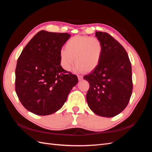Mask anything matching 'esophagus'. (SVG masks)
I'll return each instance as SVG.
<instances>
[{
    "label": "esophagus",
    "mask_w": 152,
    "mask_h": 152,
    "mask_svg": "<svg viewBox=\"0 0 152 152\" xmlns=\"http://www.w3.org/2000/svg\"><path fill=\"white\" fill-rule=\"evenodd\" d=\"M77 77H78V79H79V80H81L83 79V76L81 75H77Z\"/></svg>",
    "instance_id": "1"
}]
</instances>
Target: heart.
I'll use <instances>...</instances> for the list:
<instances>
[{
  "label": "heart",
  "mask_w": 152,
  "mask_h": 152,
  "mask_svg": "<svg viewBox=\"0 0 152 152\" xmlns=\"http://www.w3.org/2000/svg\"><path fill=\"white\" fill-rule=\"evenodd\" d=\"M65 48L59 51V59L61 66L67 71L75 63V58L77 70L93 71L100 63L103 53L102 40L88 36L73 37L66 42Z\"/></svg>",
  "instance_id": "b5f03b06"
}]
</instances>
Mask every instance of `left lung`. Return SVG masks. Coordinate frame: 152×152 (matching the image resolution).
<instances>
[{
	"label": "left lung",
	"mask_w": 152,
	"mask_h": 152,
	"mask_svg": "<svg viewBox=\"0 0 152 152\" xmlns=\"http://www.w3.org/2000/svg\"><path fill=\"white\" fill-rule=\"evenodd\" d=\"M103 44L98 67L84 79L89 82L86 100L98 115L112 117L127 106L132 92L131 64L126 50L108 33L96 32Z\"/></svg>",
	"instance_id": "left-lung-1"
}]
</instances>
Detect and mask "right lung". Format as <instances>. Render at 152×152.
<instances>
[{
	"label": "right lung",
	"mask_w": 152,
	"mask_h": 152,
	"mask_svg": "<svg viewBox=\"0 0 152 152\" xmlns=\"http://www.w3.org/2000/svg\"><path fill=\"white\" fill-rule=\"evenodd\" d=\"M70 37L66 33L39 31L18 58L15 90L23 106L39 115L57 112L66 102L76 75L60 65L59 51Z\"/></svg>",
	"instance_id": "1"
}]
</instances>
